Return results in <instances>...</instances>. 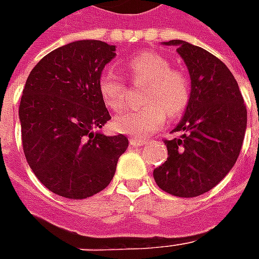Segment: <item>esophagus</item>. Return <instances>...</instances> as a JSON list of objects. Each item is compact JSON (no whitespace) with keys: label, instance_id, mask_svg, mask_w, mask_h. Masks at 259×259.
Instances as JSON below:
<instances>
[{"label":"esophagus","instance_id":"34e87169","mask_svg":"<svg viewBox=\"0 0 259 259\" xmlns=\"http://www.w3.org/2000/svg\"><path fill=\"white\" fill-rule=\"evenodd\" d=\"M148 141L147 140H141V139H136V137H132L130 139V144L135 147H141V146H146Z\"/></svg>","mask_w":259,"mask_h":259}]
</instances>
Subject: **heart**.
Here are the masks:
<instances>
[{
	"mask_svg": "<svg viewBox=\"0 0 259 259\" xmlns=\"http://www.w3.org/2000/svg\"><path fill=\"white\" fill-rule=\"evenodd\" d=\"M133 80L148 83L144 96L147 107L119 113L113 127L119 133L136 139H147L166 122V115L178 116L190 101V80L182 72L172 70V65L161 54L141 53L126 64ZM98 91L102 101L112 111H120L126 104V83L111 69L104 70L98 79Z\"/></svg>",
	"mask_w": 259,
	"mask_h": 259,
	"instance_id": "1",
	"label": "heart"
}]
</instances>
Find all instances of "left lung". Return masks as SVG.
I'll return each instance as SVG.
<instances>
[{"instance_id":"left-lung-1","label":"left lung","mask_w":259,"mask_h":259,"mask_svg":"<svg viewBox=\"0 0 259 259\" xmlns=\"http://www.w3.org/2000/svg\"><path fill=\"white\" fill-rule=\"evenodd\" d=\"M189 69L190 101L165 140L168 158L154 169L159 189L176 197H197L209 191L232 170L247 127V109L239 84L221 59L182 40H170Z\"/></svg>"}]
</instances>
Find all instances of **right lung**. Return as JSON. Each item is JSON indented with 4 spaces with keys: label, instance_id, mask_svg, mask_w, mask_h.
Listing matches in <instances>:
<instances>
[{
    "label": "right lung",
    "instance_id": "obj_1",
    "mask_svg": "<svg viewBox=\"0 0 259 259\" xmlns=\"http://www.w3.org/2000/svg\"><path fill=\"white\" fill-rule=\"evenodd\" d=\"M115 46L80 40L47 54L26 80L19 105L27 163L55 194L83 200L112 180L129 146L123 135L96 132L111 119L98 91Z\"/></svg>",
    "mask_w": 259,
    "mask_h": 259
}]
</instances>
